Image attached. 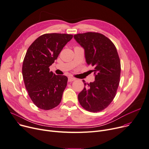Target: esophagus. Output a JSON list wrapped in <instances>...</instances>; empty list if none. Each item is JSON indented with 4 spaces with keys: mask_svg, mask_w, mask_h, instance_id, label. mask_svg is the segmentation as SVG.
<instances>
[{
    "mask_svg": "<svg viewBox=\"0 0 149 149\" xmlns=\"http://www.w3.org/2000/svg\"><path fill=\"white\" fill-rule=\"evenodd\" d=\"M75 80H76V79L74 77H68V81L69 82H72V81H73Z\"/></svg>",
    "mask_w": 149,
    "mask_h": 149,
    "instance_id": "esophagus-1",
    "label": "esophagus"
}]
</instances>
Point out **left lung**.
Wrapping results in <instances>:
<instances>
[{
	"label": "left lung",
	"instance_id": "obj_1",
	"mask_svg": "<svg viewBox=\"0 0 149 149\" xmlns=\"http://www.w3.org/2000/svg\"><path fill=\"white\" fill-rule=\"evenodd\" d=\"M84 49L87 63L94 66L95 80L86 83L78 94L80 105L90 112L105 109L113 101L120 82L121 66L114 44L105 35L96 32L78 33L74 36Z\"/></svg>",
	"mask_w": 149,
	"mask_h": 149
}]
</instances>
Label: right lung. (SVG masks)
Masks as SVG:
<instances>
[{
    "label": "right lung",
    "mask_w": 149,
    "mask_h": 149,
    "mask_svg": "<svg viewBox=\"0 0 149 149\" xmlns=\"http://www.w3.org/2000/svg\"><path fill=\"white\" fill-rule=\"evenodd\" d=\"M72 35L46 33L38 37L27 49L22 67L26 90L34 104L48 110L61 103L68 78L49 71Z\"/></svg>",
    "instance_id": "1"
}]
</instances>
